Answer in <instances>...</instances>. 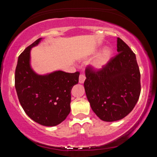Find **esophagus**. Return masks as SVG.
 Masks as SVG:
<instances>
[{
  "mask_svg": "<svg viewBox=\"0 0 157 157\" xmlns=\"http://www.w3.org/2000/svg\"><path fill=\"white\" fill-rule=\"evenodd\" d=\"M85 79H86V77H85V75H83V74H81V75H79V83L83 84L84 81H85Z\"/></svg>",
  "mask_w": 157,
  "mask_h": 157,
  "instance_id": "1",
  "label": "esophagus"
}]
</instances>
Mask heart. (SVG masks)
Masks as SVG:
<instances>
[{
	"label": "heart",
	"instance_id": "heart-1",
	"mask_svg": "<svg viewBox=\"0 0 157 157\" xmlns=\"http://www.w3.org/2000/svg\"><path fill=\"white\" fill-rule=\"evenodd\" d=\"M112 56V50L109 47H105L100 52L97 53L91 62L92 67L95 70H101L105 68Z\"/></svg>",
	"mask_w": 157,
	"mask_h": 157
}]
</instances>
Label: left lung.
<instances>
[{
	"mask_svg": "<svg viewBox=\"0 0 157 157\" xmlns=\"http://www.w3.org/2000/svg\"><path fill=\"white\" fill-rule=\"evenodd\" d=\"M118 54L105 68L85 71V92L94 112L103 121L113 122L131 112L140 94V74L136 55L122 40L117 39Z\"/></svg>",
	"mask_w": 157,
	"mask_h": 157,
	"instance_id": "1",
	"label": "left lung"
}]
</instances>
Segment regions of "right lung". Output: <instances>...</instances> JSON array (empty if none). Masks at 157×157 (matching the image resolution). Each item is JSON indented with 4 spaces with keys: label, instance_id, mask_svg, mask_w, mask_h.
I'll return each instance as SVG.
<instances>
[{
    "label": "right lung",
    "instance_id": "add662e5",
    "mask_svg": "<svg viewBox=\"0 0 157 157\" xmlns=\"http://www.w3.org/2000/svg\"><path fill=\"white\" fill-rule=\"evenodd\" d=\"M39 38L26 48L18 58L15 88L25 113L41 125L52 127L65 120L71 111V92L78 83L79 73L57 71L38 75L30 66V50L41 41Z\"/></svg>",
    "mask_w": 157,
    "mask_h": 157
}]
</instances>
